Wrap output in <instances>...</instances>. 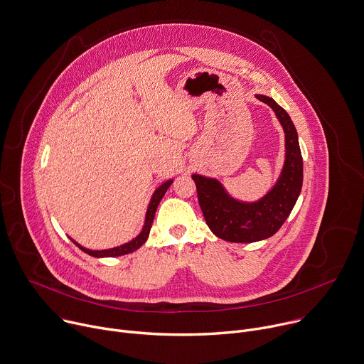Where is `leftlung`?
Masks as SVG:
<instances>
[{"label": "left lung", "mask_w": 364, "mask_h": 364, "mask_svg": "<svg viewBox=\"0 0 364 364\" xmlns=\"http://www.w3.org/2000/svg\"><path fill=\"white\" fill-rule=\"evenodd\" d=\"M255 97L274 110L285 133V161L275 185L258 200L244 202L232 198L218 179L192 175L209 230L230 242H257L272 237L291 213L303 186V156L291 117L271 97Z\"/></svg>", "instance_id": "left-lung-1"}]
</instances>
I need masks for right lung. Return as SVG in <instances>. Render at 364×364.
<instances>
[{"instance_id": "1", "label": "right lung", "mask_w": 364, "mask_h": 364, "mask_svg": "<svg viewBox=\"0 0 364 364\" xmlns=\"http://www.w3.org/2000/svg\"><path fill=\"white\" fill-rule=\"evenodd\" d=\"M173 179H169L166 182H164L152 195L151 198V202H149V206H148V210H146V216H144V224H143V228L140 231V234L133 238L132 241L123 244V245H119V247H114V248H109V250H89V248H85L82 247L79 242H76L75 240H71L73 244H76L82 251H85L86 254L92 255V257H96V258H105V257H120V255H126V254H130L133 251H136L137 248H140L144 242H146L148 237H149V232H151V228H152V223H154V218H155V213H156V209H158V205L159 202L162 200L164 195L166 193V191L169 189V186L172 185Z\"/></svg>"}]
</instances>
